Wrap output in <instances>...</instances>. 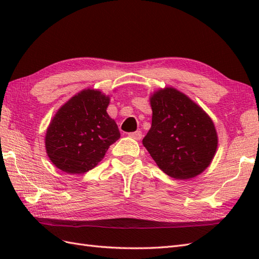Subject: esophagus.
Masks as SVG:
<instances>
[{
  "mask_svg": "<svg viewBox=\"0 0 259 259\" xmlns=\"http://www.w3.org/2000/svg\"><path fill=\"white\" fill-rule=\"evenodd\" d=\"M129 137L132 138V139H135V140H140L142 138V132L141 131L131 132V134H129Z\"/></svg>",
  "mask_w": 259,
  "mask_h": 259,
  "instance_id": "esophagus-1",
  "label": "esophagus"
}]
</instances>
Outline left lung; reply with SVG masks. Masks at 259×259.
Listing matches in <instances>:
<instances>
[{
  "label": "left lung",
  "instance_id": "1",
  "mask_svg": "<svg viewBox=\"0 0 259 259\" xmlns=\"http://www.w3.org/2000/svg\"><path fill=\"white\" fill-rule=\"evenodd\" d=\"M152 124L142 143L160 169L177 180H189L211 163L218 135L202 108L174 88L150 98Z\"/></svg>",
  "mask_w": 259,
  "mask_h": 259
}]
</instances>
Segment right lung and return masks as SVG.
Segmentation results:
<instances>
[{
	"label": "right lung",
	"instance_id": "obj_1",
	"mask_svg": "<svg viewBox=\"0 0 259 259\" xmlns=\"http://www.w3.org/2000/svg\"><path fill=\"white\" fill-rule=\"evenodd\" d=\"M109 97L86 89L57 111L46 132V151L58 169L70 174L94 169L120 138L107 113Z\"/></svg>",
	"mask_w": 259,
	"mask_h": 259
}]
</instances>
